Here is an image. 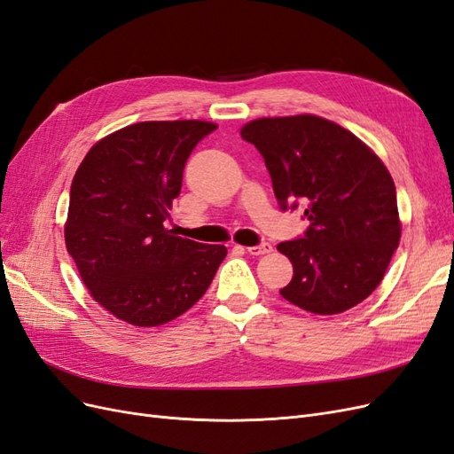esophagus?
I'll list each match as a JSON object with an SVG mask.
<instances>
[{
  "label": "esophagus",
  "mask_w": 454,
  "mask_h": 454,
  "mask_svg": "<svg viewBox=\"0 0 454 454\" xmlns=\"http://www.w3.org/2000/svg\"><path fill=\"white\" fill-rule=\"evenodd\" d=\"M246 252H248L250 255H265V254L272 252V246L269 242H261L257 246H248Z\"/></svg>",
  "instance_id": "obj_1"
}]
</instances>
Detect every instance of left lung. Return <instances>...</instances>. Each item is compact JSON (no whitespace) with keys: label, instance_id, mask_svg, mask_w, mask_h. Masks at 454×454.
<instances>
[{"label":"left lung","instance_id":"1","mask_svg":"<svg viewBox=\"0 0 454 454\" xmlns=\"http://www.w3.org/2000/svg\"><path fill=\"white\" fill-rule=\"evenodd\" d=\"M242 140L265 159L282 210L305 206L309 227L277 248L294 265L280 290L314 314L345 312L373 294L400 244L395 185L360 138L316 115L263 117Z\"/></svg>","mask_w":454,"mask_h":454}]
</instances>
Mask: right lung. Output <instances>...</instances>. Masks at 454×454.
<instances>
[{"mask_svg":"<svg viewBox=\"0 0 454 454\" xmlns=\"http://www.w3.org/2000/svg\"><path fill=\"white\" fill-rule=\"evenodd\" d=\"M217 125L145 121L90 147L74 176L66 248L98 305L140 327L193 307L227 255L225 246L164 227L195 145Z\"/></svg>","mask_w":454,"mask_h":454,"instance_id":"add662e5","label":"right lung"}]
</instances>
